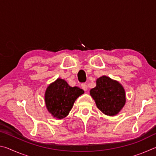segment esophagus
<instances>
[{
  "label": "esophagus",
  "mask_w": 156,
  "mask_h": 156,
  "mask_svg": "<svg viewBox=\"0 0 156 156\" xmlns=\"http://www.w3.org/2000/svg\"><path fill=\"white\" fill-rule=\"evenodd\" d=\"M81 87L84 91H87V84L86 83H83L81 84Z\"/></svg>",
  "instance_id": "obj_1"
}]
</instances>
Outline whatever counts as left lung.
<instances>
[{
  "instance_id": "8db88e82",
  "label": "left lung",
  "mask_w": 156,
  "mask_h": 156,
  "mask_svg": "<svg viewBox=\"0 0 156 156\" xmlns=\"http://www.w3.org/2000/svg\"><path fill=\"white\" fill-rule=\"evenodd\" d=\"M90 95L99 110L109 116L118 114L125 105L126 94L122 84L106 76L97 79Z\"/></svg>"
}]
</instances>
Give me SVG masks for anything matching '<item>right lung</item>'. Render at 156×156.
Returning a JSON list of instances; mask_svg holds the SVG:
<instances>
[{"instance_id": "right-lung-1", "label": "right lung", "mask_w": 156, "mask_h": 156, "mask_svg": "<svg viewBox=\"0 0 156 156\" xmlns=\"http://www.w3.org/2000/svg\"><path fill=\"white\" fill-rule=\"evenodd\" d=\"M84 94L78 87H71L61 78L47 87L44 94V101L48 112L58 119L65 118L72 109L74 102Z\"/></svg>"}]
</instances>
